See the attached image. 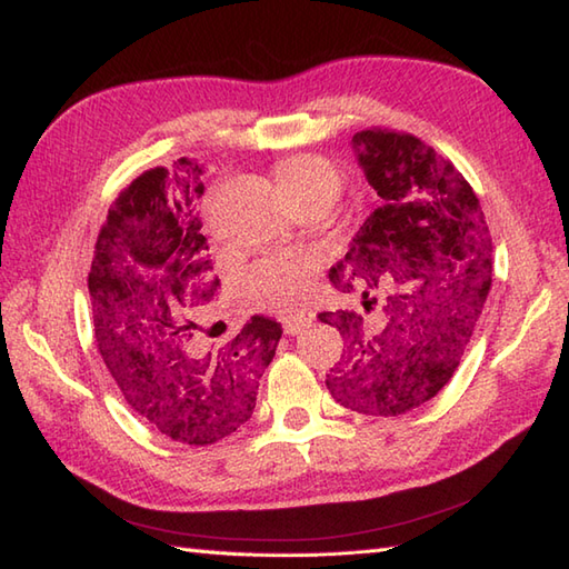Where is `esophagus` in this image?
Returning <instances> with one entry per match:
<instances>
[{"label":"esophagus","instance_id":"obj_1","mask_svg":"<svg viewBox=\"0 0 569 569\" xmlns=\"http://www.w3.org/2000/svg\"><path fill=\"white\" fill-rule=\"evenodd\" d=\"M312 320H316V316L308 310H296V312H288L286 320H283V332L286 335H300L306 328H310Z\"/></svg>","mask_w":569,"mask_h":569}]
</instances>
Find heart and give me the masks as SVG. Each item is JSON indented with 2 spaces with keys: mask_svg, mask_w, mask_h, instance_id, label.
I'll return each mask as SVG.
<instances>
[{
  "mask_svg": "<svg viewBox=\"0 0 569 569\" xmlns=\"http://www.w3.org/2000/svg\"><path fill=\"white\" fill-rule=\"evenodd\" d=\"M278 186L283 196L298 202L310 196H337L340 192V173L330 161L320 156L303 153L278 166ZM318 253H269L251 263L244 273V283L261 296H296L318 273Z\"/></svg>",
  "mask_w": 569,
  "mask_h": 569,
  "instance_id": "obj_1",
  "label": "heart"
}]
</instances>
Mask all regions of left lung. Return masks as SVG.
Here are the masks:
<instances>
[{"mask_svg": "<svg viewBox=\"0 0 569 569\" xmlns=\"http://www.w3.org/2000/svg\"><path fill=\"white\" fill-rule=\"evenodd\" d=\"M361 173L381 204L330 269L342 293L386 288V325L369 330L357 312H322L340 330L347 357L328 389L365 416H401L452 379L491 286V234L479 198L428 143L398 131L352 137ZM367 310L377 303L361 293Z\"/></svg>", "mask_w": 569, "mask_h": 569, "instance_id": "8db88e82", "label": "left lung"}]
</instances>
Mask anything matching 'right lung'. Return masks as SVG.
I'll list each match as a JSON object with an SVG mask.
<instances>
[{"instance_id": "1", "label": "right lung", "mask_w": 569, "mask_h": 569, "mask_svg": "<svg viewBox=\"0 0 569 569\" xmlns=\"http://www.w3.org/2000/svg\"><path fill=\"white\" fill-rule=\"evenodd\" d=\"M200 173L180 159L139 176L107 214L88 276L94 340L124 401L186 445L244 426L281 340V325L253 316L232 342H204L220 278L196 214Z\"/></svg>"}]
</instances>
